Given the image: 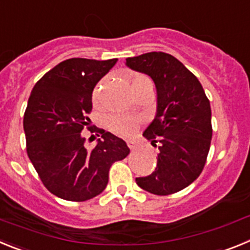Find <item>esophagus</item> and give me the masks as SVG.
<instances>
[{"label":"esophagus","instance_id":"34e87169","mask_svg":"<svg viewBox=\"0 0 250 250\" xmlns=\"http://www.w3.org/2000/svg\"><path fill=\"white\" fill-rule=\"evenodd\" d=\"M127 146L130 147V150H135L138 147V144H136L135 140H127Z\"/></svg>","mask_w":250,"mask_h":250}]
</instances>
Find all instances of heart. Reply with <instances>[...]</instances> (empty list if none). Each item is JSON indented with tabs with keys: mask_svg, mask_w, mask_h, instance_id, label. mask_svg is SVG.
Instances as JSON below:
<instances>
[{
	"mask_svg": "<svg viewBox=\"0 0 250 250\" xmlns=\"http://www.w3.org/2000/svg\"><path fill=\"white\" fill-rule=\"evenodd\" d=\"M144 83H150V80L144 75H135L131 80V87L141 85ZM96 95V94H95ZM141 118L139 116H127V115H112L107 119V126L112 132L121 136H129L138 129Z\"/></svg>",
	"mask_w": 250,
	"mask_h": 250,
	"instance_id": "1",
	"label": "heart"
}]
</instances>
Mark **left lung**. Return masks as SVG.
<instances>
[{"mask_svg":"<svg viewBox=\"0 0 250 250\" xmlns=\"http://www.w3.org/2000/svg\"><path fill=\"white\" fill-rule=\"evenodd\" d=\"M125 63L151 77L156 87L155 118L143 136L159 145L158 164L136 184L155 195L183 190L200 175L210 149V103L199 80L171 55L147 52Z\"/></svg>","mask_w":250,"mask_h":250,"instance_id":"8db88e82","label":"left lung"}]
</instances>
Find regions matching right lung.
Returning a JSON list of instances; mask_svg holds the SVG:
<instances>
[{
  "label": "right lung",
  "mask_w": 250,
  "mask_h": 250,
  "mask_svg": "<svg viewBox=\"0 0 250 250\" xmlns=\"http://www.w3.org/2000/svg\"><path fill=\"white\" fill-rule=\"evenodd\" d=\"M118 59H68L46 72L34 86L23 116L27 155L43 185L54 195L85 202L105 190L110 167L129 155L123 139L96 129L101 140L85 147L92 91Z\"/></svg>",
  "instance_id": "1"
}]
</instances>
